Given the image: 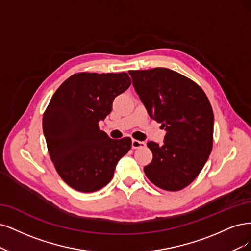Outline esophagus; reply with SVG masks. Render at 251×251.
Returning a JSON list of instances; mask_svg holds the SVG:
<instances>
[{
    "mask_svg": "<svg viewBox=\"0 0 251 251\" xmlns=\"http://www.w3.org/2000/svg\"><path fill=\"white\" fill-rule=\"evenodd\" d=\"M131 146L133 149H137V148H142L146 146V143L145 142H141V141H137V140H132L131 143Z\"/></svg>",
    "mask_w": 251,
    "mask_h": 251,
    "instance_id": "34e87169",
    "label": "esophagus"
}]
</instances>
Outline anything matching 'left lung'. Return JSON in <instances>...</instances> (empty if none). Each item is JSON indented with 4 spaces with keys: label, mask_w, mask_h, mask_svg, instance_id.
I'll use <instances>...</instances> for the list:
<instances>
[{
    "label": "left lung",
    "mask_w": 251,
    "mask_h": 251,
    "mask_svg": "<svg viewBox=\"0 0 251 251\" xmlns=\"http://www.w3.org/2000/svg\"><path fill=\"white\" fill-rule=\"evenodd\" d=\"M134 90L149 116L167 131L164 144L148 142V179L166 191H180L194 181L213 148L214 114L203 90L166 68L129 71Z\"/></svg>",
    "instance_id": "obj_1"
}]
</instances>
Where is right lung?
Listing matches in <instances>:
<instances>
[{"instance_id": "add662e5", "label": "right lung", "mask_w": 251, "mask_h": 251, "mask_svg": "<svg viewBox=\"0 0 251 251\" xmlns=\"http://www.w3.org/2000/svg\"><path fill=\"white\" fill-rule=\"evenodd\" d=\"M127 73L72 75L48 105L43 129L56 171L71 188L98 191L114 177L119 159L131 148L130 137L114 140L99 128L112 102L130 86Z\"/></svg>"}]
</instances>
